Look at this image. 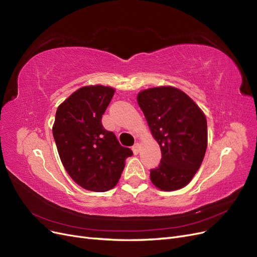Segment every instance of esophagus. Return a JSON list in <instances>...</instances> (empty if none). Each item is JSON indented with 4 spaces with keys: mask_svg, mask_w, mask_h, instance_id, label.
<instances>
[{
    "mask_svg": "<svg viewBox=\"0 0 257 257\" xmlns=\"http://www.w3.org/2000/svg\"><path fill=\"white\" fill-rule=\"evenodd\" d=\"M140 148H141V146H140V144H139V143H137V144L133 145V146H132L133 153H135L136 155H137V154H139V152H140Z\"/></svg>",
    "mask_w": 257,
    "mask_h": 257,
    "instance_id": "1",
    "label": "esophagus"
}]
</instances>
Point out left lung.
<instances>
[{
  "instance_id": "obj_1",
  "label": "left lung",
  "mask_w": 257,
  "mask_h": 257,
  "mask_svg": "<svg viewBox=\"0 0 257 257\" xmlns=\"http://www.w3.org/2000/svg\"><path fill=\"white\" fill-rule=\"evenodd\" d=\"M138 103L162 151L160 165L150 170L151 182L164 191L185 187L206 153L205 114L185 92L169 86L140 92Z\"/></svg>"
}]
</instances>
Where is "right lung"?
I'll return each mask as SVG.
<instances>
[{"instance_id":"obj_1","label":"right lung","mask_w":257,"mask_h":257,"mask_svg":"<svg viewBox=\"0 0 257 257\" xmlns=\"http://www.w3.org/2000/svg\"><path fill=\"white\" fill-rule=\"evenodd\" d=\"M113 94L111 87H82L55 113L52 133L63 166L77 185L89 191L113 188L125 160L133 154L102 125V115Z\"/></svg>"}]
</instances>
